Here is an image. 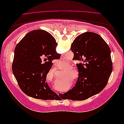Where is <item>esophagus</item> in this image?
I'll return each mask as SVG.
<instances>
[{
  "label": "esophagus",
  "instance_id": "esophagus-1",
  "mask_svg": "<svg viewBox=\"0 0 124 124\" xmlns=\"http://www.w3.org/2000/svg\"><path fill=\"white\" fill-rule=\"evenodd\" d=\"M63 56H61V59H62V58H63Z\"/></svg>",
  "mask_w": 124,
  "mask_h": 124
}]
</instances>
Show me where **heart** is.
<instances>
[{
	"label": "heart",
	"mask_w": 124,
	"mask_h": 124,
	"mask_svg": "<svg viewBox=\"0 0 124 124\" xmlns=\"http://www.w3.org/2000/svg\"><path fill=\"white\" fill-rule=\"evenodd\" d=\"M69 64V62L67 59H62L59 60L57 63V65L59 67H61L62 68H65L67 66H68ZM68 71H70V69H68Z\"/></svg>",
	"instance_id": "obj_1"
}]
</instances>
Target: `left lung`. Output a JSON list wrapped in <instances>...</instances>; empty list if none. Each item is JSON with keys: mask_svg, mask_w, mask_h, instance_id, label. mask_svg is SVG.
<instances>
[{"mask_svg": "<svg viewBox=\"0 0 124 124\" xmlns=\"http://www.w3.org/2000/svg\"><path fill=\"white\" fill-rule=\"evenodd\" d=\"M53 42L54 37L48 33ZM73 59L77 63L78 77L73 88L61 95L63 99L84 100L98 94L106 87L113 70L111 50L99 35L86 32L78 36L71 44Z\"/></svg>", "mask_w": 124, "mask_h": 124, "instance_id": "1", "label": "left lung"}]
</instances>
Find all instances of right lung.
<instances>
[{"instance_id": "obj_1", "label": "right lung", "mask_w": 124, "mask_h": 124, "mask_svg": "<svg viewBox=\"0 0 124 124\" xmlns=\"http://www.w3.org/2000/svg\"><path fill=\"white\" fill-rule=\"evenodd\" d=\"M48 32L42 29L26 34L15 48L12 72L21 89L35 99L52 100L56 93L46 82L53 65L52 61L60 58Z\"/></svg>"}]
</instances>
